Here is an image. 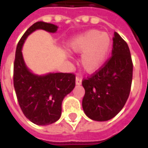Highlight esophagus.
I'll list each match as a JSON object with an SVG mask.
<instances>
[{
  "label": "esophagus",
  "instance_id": "34e87169",
  "mask_svg": "<svg viewBox=\"0 0 148 148\" xmlns=\"http://www.w3.org/2000/svg\"><path fill=\"white\" fill-rule=\"evenodd\" d=\"M75 83H76V85H78V86L81 85V83H82V78L77 76L76 79H75Z\"/></svg>",
  "mask_w": 148,
  "mask_h": 148
}]
</instances>
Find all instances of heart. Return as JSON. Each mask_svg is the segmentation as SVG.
Instances as JSON below:
<instances>
[{
    "mask_svg": "<svg viewBox=\"0 0 148 148\" xmlns=\"http://www.w3.org/2000/svg\"><path fill=\"white\" fill-rule=\"evenodd\" d=\"M71 53L81 55L80 64L88 73L99 70L105 63L112 48V38L99 30H91L68 43Z\"/></svg>",
    "mask_w": 148,
    "mask_h": 148,
    "instance_id": "b5f03b06",
    "label": "heart"
}]
</instances>
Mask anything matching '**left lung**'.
<instances>
[{
    "label": "left lung",
    "instance_id": "1",
    "mask_svg": "<svg viewBox=\"0 0 148 148\" xmlns=\"http://www.w3.org/2000/svg\"><path fill=\"white\" fill-rule=\"evenodd\" d=\"M112 56L90 78L82 81L85 96L82 108L92 120L103 122L116 116L123 108L131 88L133 63L130 48L115 32Z\"/></svg>",
    "mask_w": 148,
    "mask_h": 148
}]
</instances>
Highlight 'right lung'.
<instances>
[{"instance_id": "obj_1", "label": "right lung", "mask_w": 148, "mask_h": 148, "mask_svg": "<svg viewBox=\"0 0 148 148\" xmlns=\"http://www.w3.org/2000/svg\"><path fill=\"white\" fill-rule=\"evenodd\" d=\"M58 26L38 21L33 24L18 43L14 64V86L18 104L27 119L37 125H49L62 115V103L75 86V75L67 73L33 74L25 65L22 47L36 30L56 32Z\"/></svg>"}]
</instances>
